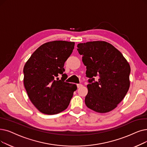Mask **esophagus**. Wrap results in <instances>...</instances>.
I'll use <instances>...</instances> for the list:
<instances>
[{
  "instance_id": "esophagus-1",
  "label": "esophagus",
  "mask_w": 147,
  "mask_h": 147,
  "mask_svg": "<svg viewBox=\"0 0 147 147\" xmlns=\"http://www.w3.org/2000/svg\"><path fill=\"white\" fill-rule=\"evenodd\" d=\"M77 86H78V88H80V87L82 86V84H77Z\"/></svg>"
}]
</instances>
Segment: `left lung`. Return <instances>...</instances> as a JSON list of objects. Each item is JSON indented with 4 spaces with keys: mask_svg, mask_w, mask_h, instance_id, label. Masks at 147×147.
Returning <instances> with one entry per match:
<instances>
[{
    "mask_svg": "<svg viewBox=\"0 0 147 147\" xmlns=\"http://www.w3.org/2000/svg\"><path fill=\"white\" fill-rule=\"evenodd\" d=\"M78 51L82 56L86 77L89 78L86 106L98 113L113 110L129 91V62L118 49L106 41L79 43ZM95 77L98 79L97 81Z\"/></svg>",
    "mask_w": 147,
    "mask_h": 147,
    "instance_id": "left-lung-1",
    "label": "left lung"
}]
</instances>
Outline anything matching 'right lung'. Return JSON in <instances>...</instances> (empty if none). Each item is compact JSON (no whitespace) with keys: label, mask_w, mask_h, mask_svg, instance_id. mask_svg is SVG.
<instances>
[{"label":"right lung","mask_w":147,"mask_h":147,"mask_svg":"<svg viewBox=\"0 0 147 147\" xmlns=\"http://www.w3.org/2000/svg\"><path fill=\"white\" fill-rule=\"evenodd\" d=\"M74 44L65 41L44 43L25 63L24 88L32 103L42 113L54 115L65 110L77 89L76 85L65 82L67 75L63 73ZM59 74H62L61 80Z\"/></svg>","instance_id":"right-lung-1"}]
</instances>
